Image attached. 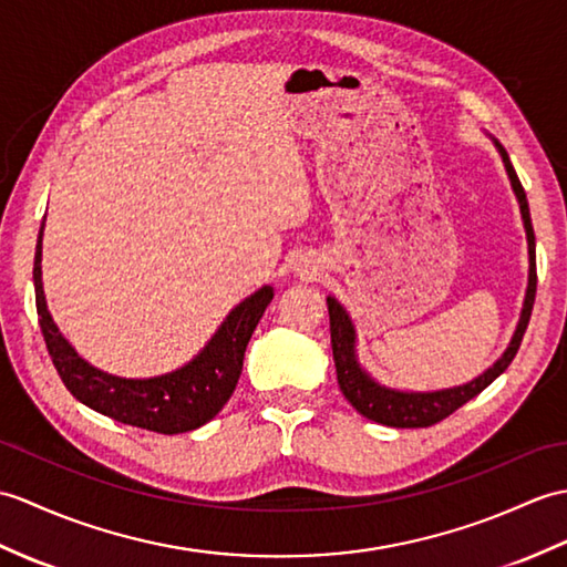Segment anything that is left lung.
<instances>
[{
	"label": "left lung",
	"mask_w": 567,
	"mask_h": 567,
	"mask_svg": "<svg viewBox=\"0 0 567 567\" xmlns=\"http://www.w3.org/2000/svg\"><path fill=\"white\" fill-rule=\"evenodd\" d=\"M497 144V142H495ZM499 154H503V162L507 168V176L512 181V188L519 200L524 229H526V241H529V287H526V299L522 309V319L512 338L509 348L505 350L503 358H499L488 372H483L478 379L468 381L464 386L456 389H444V391H432V393H405V391H393L386 386H379L377 381L367 377L358 358H354V328L348 319L346 309L338 305L333 297H328V319H331V346H333V360H336V374L338 384L343 396L352 403V408L364 417L374 420V423L389 425V427H430L440 420L450 417L454 411H458L464 403H468L473 396L491 386L493 381L503 374L509 362L515 360V354L522 346V338L526 326L532 319L534 299H536V239H534V227H532V215H529V203H526V193L517 178V171L512 168L509 156L503 150V144H497Z\"/></svg>",
	"instance_id": "left-lung-1"
}]
</instances>
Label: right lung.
Returning a JSON list of instances; mask_svg holds the SVG:
<instances>
[{
	"mask_svg": "<svg viewBox=\"0 0 567 567\" xmlns=\"http://www.w3.org/2000/svg\"><path fill=\"white\" fill-rule=\"evenodd\" d=\"M41 236L43 229L38 234L33 260L38 321L50 360L72 396L117 423L159 434L188 432L213 420L236 389L246 346L270 305L272 287H260L256 295L241 301L190 364L154 379H121L79 358L52 323L41 282Z\"/></svg>",
	"mask_w": 567,
	"mask_h": 567,
	"instance_id": "1",
	"label": "right lung"
}]
</instances>
